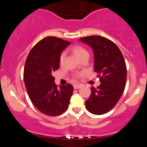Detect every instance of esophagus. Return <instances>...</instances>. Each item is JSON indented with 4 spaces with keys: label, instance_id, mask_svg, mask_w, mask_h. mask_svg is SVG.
I'll return each instance as SVG.
<instances>
[{
    "label": "esophagus",
    "instance_id": "1",
    "mask_svg": "<svg viewBox=\"0 0 147 147\" xmlns=\"http://www.w3.org/2000/svg\"><path fill=\"white\" fill-rule=\"evenodd\" d=\"M81 86H82L79 85V84H75V85H74V88L79 89V88H80Z\"/></svg>",
    "mask_w": 147,
    "mask_h": 147
}]
</instances>
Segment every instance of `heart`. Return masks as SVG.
Wrapping results in <instances>:
<instances>
[{
  "instance_id": "b5f03b06",
  "label": "heart",
  "mask_w": 147,
  "mask_h": 147,
  "mask_svg": "<svg viewBox=\"0 0 147 147\" xmlns=\"http://www.w3.org/2000/svg\"><path fill=\"white\" fill-rule=\"evenodd\" d=\"M72 51L73 52L74 55H75L77 58L81 59L84 56H86V55H88L89 56V53L86 50L85 48H83L82 46H79V45H77V46H75L72 49ZM64 58H65V54L62 53L60 56V63L62 64L63 63L64 61Z\"/></svg>"
}]
</instances>
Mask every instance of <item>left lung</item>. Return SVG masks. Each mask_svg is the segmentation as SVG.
Instances as JSON below:
<instances>
[{
    "mask_svg": "<svg viewBox=\"0 0 147 147\" xmlns=\"http://www.w3.org/2000/svg\"><path fill=\"white\" fill-rule=\"evenodd\" d=\"M93 50L94 70L101 84L91 87L86 108L95 115H103L116 105L124 92L126 82V66L122 52L115 43L101 36H90L79 39Z\"/></svg>",
    "mask_w": 147,
    "mask_h": 147,
    "instance_id": "obj_1",
    "label": "left lung"
}]
</instances>
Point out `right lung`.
Wrapping results in <instances>:
<instances>
[{
  "mask_svg": "<svg viewBox=\"0 0 147 147\" xmlns=\"http://www.w3.org/2000/svg\"><path fill=\"white\" fill-rule=\"evenodd\" d=\"M70 44L57 37H45L30 50L25 61L23 79L27 92L36 109L47 115H59L68 108L73 86L68 84L57 88L52 75L59 68L62 51Z\"/></svg>",
  "mask_w": 147,
  "mask_h": 147,
  "instance_id": "right-lung-1",
  "label": "right lung"
}]
</instances>
